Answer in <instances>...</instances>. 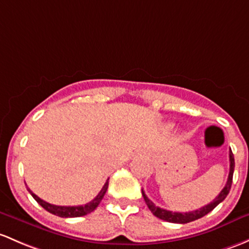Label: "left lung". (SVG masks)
<instances>
[{
	"label": "left lung",
	"mask_w": 249,
	"mask_h": 249,
	"mask_svg": "<svg viewBox=\"0 0 249 249\" xmlns=\"http://www.w3.org/2000/svg\"><path fill=\"white\" fill-rule=\"evenodd\" d=\"M229 162H230V168H229V175H228V180H227L226 186L223 187V190L219 192V195L217 196L214 199L211 201L210 204L208 205L203 206V208L198 209V210H193V211H188V213H173V211H168L164 210V209L159 208L156 206L155 204L153 203L148 197L145 196L144 191L142 190V195L143 198H144L145 204L148 205L149 210L153 213L154 216H156L160 219H163V221L171 222V223H188V222L196 221V219L201 218L205 214H208L210 211H213L219 203H222L226 197L228 196L230 187H231V182H232V174H234V168H235V161H234V155H232V151L230 149L229 151Z\"/></svg>",
	"instance_id": "obj_1"
}]
</instances>
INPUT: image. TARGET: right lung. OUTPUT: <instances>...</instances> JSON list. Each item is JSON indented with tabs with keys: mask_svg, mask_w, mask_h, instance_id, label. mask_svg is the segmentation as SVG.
Listing matches in <instances>:
<instances>
[{
	"mask_svg": "<svg viewBox=\"0 0 249 249\" xmlns=\"http://www.w3.org/2000/svg\"><path fill=\"white\" fill-rule=\"evenodd\" d=\"M107 187H108V179L106 180V182H105L104 187L101 188V191L99 192V195L96 196L95 198H94L93 200L89 201V203H87L86 205H78V206H58V205H53V204H50V203H46V201H44L43 199H40V198L38 197V196H36L35 193L32 192V191L28 188V191H30V193L32 195V197L35 198L36 200V203L39 204V205L43 206L44 209H45L46 211H49L50 213H53L56 214V216H59V217H81V216H86V214L90 213L91 211L95 210L96 208H98V205L100 204V201L103 200L105 193H106L107 191Z\"/></svg>",
	"mask_w": 249,
	"mask_h": 249,
	"instance_id": "add662e5",
	"label": "right lung"
}]
</instances>
